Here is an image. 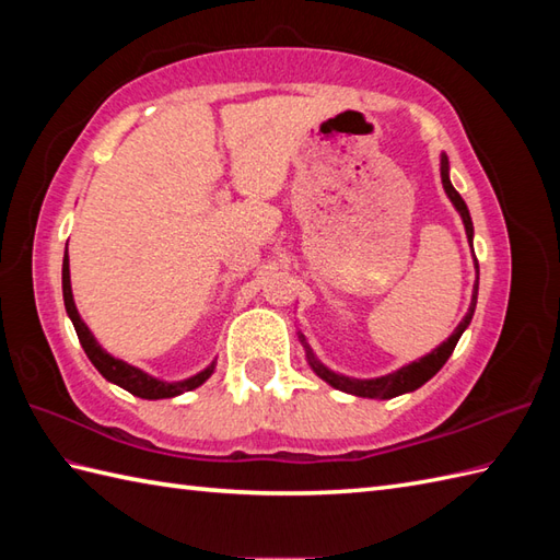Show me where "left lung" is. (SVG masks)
<instances>
[{
	"label": "left lung",
	"mask_w": 560,
	"mask_h": 560,
	"mask_svg": "<svg viewBox=\"0 0 560 560\" xmlns=\"http://www.w3.org/2000/svg\"><path fill=\"white\" fill-rule=\"evenodd\" d=\"M440 180H443V189H445L447 199L452 201V207H455L457 213H459V219L464 223V233H467V241H469L471 253H474V223H471L467 205H464V199L459 197L457 189L452 187V183H450V161H447L445 153H440ZM474 269H477V281H474L471 303H469L467 315H464V319L455 327V331H452V335L443 343H440V347H435L431 353H425L423 359L411 361L407 365H401L399 371L380 375V377H365V380L349 377V375H341L337 371H331V368H327L325 363H319V359L311 349V343H307L305 337L301 335L305 359H307V363H311L313 373L319 380H325L327 385L347 392V395H353V397L392 399V397H399V395H407V392L419 389L421 385H425L428 380H431L440 371V368L445 365V361L450 359L452 351H455L459 337L464 335V329H467L469 323H471L474 311H477V295H479V261H477V257H474Z\"/></svg>",
	"instance_id": "1"
}]
</instances>
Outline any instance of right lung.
Instances as JSON below:
<instances>
[{
    "instance_id": "right-lung-1",
    "label": "right lung",
    "mask_w": 560,
    "mask_h": 560,
    "mask_svg": "<svg viewBox=\"0 0 560 560\" xmlns=\"http://www.w3.org/2000/svg\"><path fill=\"white\" fill-rule=\"evenodd\" d=\"M62 295H65V307H67V315L71 319V325L77 329V337L81 341L83 351H86L89 361L96 365V371L108 380V383L122 387L127 392H132L135 397L141 399H171L183 395V392L189 389H197L199 385H205L207 380L211 377L213 368H217V361H211L205 371H199L197 375H189L185 380H175V383H168V380H161V377H153L149 373L141 371V368L127 363L122 359H115L113 353L105 351L101 343L93 337V331L83 323L79 311H77V303H74V293H71V277H69V255H65L62 261Z\"/></svg>"
}]
</instances>
